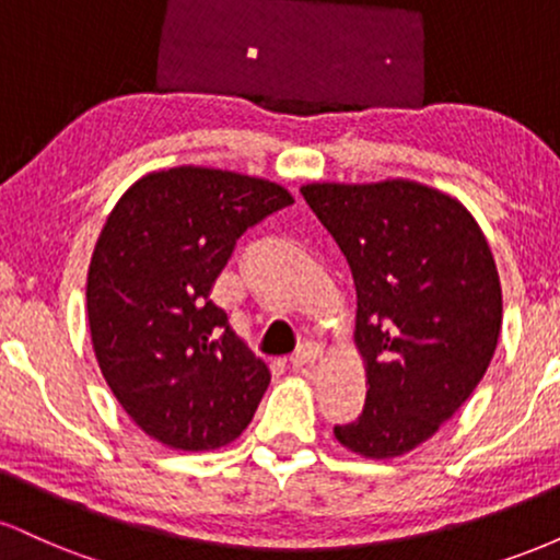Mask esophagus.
<instances>
[{"label": "esophagus", "mask_w": 560, "mask_h": 560, "mask_svg": "<svg viewBox=\"0 0 560 560\" xmlns=\"http://www.w3.org/2000/svg\"><path fill=\"white\" fill-rule=\"evenodd\" d=\"M320 352H324V350H320L318 342H305L292 355V365H294V369H302V365H313L320 358Z\"/></svg>", "instance_id": "esophagus-1"}]
</instances>
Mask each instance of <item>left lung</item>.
Segmentation results:
<instances>
[{"instance_id": "left-lung-1", "label": "left lung", "mask_w": 560, "mask_h": 560, "mask_svg": "<svg viewBox=\"0 0 560 560\" xmlns=\"http://www.w3.org/2000/svg\"><path fill=\"white\" fill-rule=\"evenodd\" d=\"M302 197L350 262L363 413L334 436L395 458L453 419L490 365L503 320L498 268L477 221L413 182L307 184Z\"/></svg>"}]
</instances>
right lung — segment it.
Instances as JSON below:
<instances>
[{"mask_svg":"<svg viewBox=\"0 0 560 560\" xmlns=\"http://www.w3.org/2000/svg\"><path fill=\"white\" fill-rule=\"evenodd\" d=\"M292 202L279 184L184 165L139 178L107 218L86 281L92 345L163 445L215 450L253 421L271 371L210 292L244 231Z\"/></svg>","mask_w":560,"mask_h":560,"instance_id":"add662e5","label":"right lung"}]
</instances>
